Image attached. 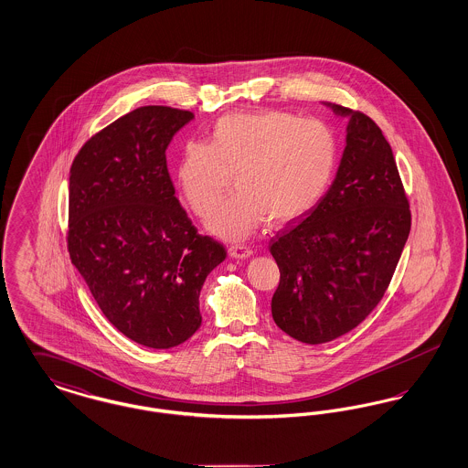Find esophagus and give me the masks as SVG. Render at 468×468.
Masks as SVG:
<instances>
[{
	"label": "esophagus",
	"mask_w": 468,
	"mask_h": 468,
	"mask_svg": "<svg viewBox=\"0 0 468 468\" xmlns=\"http://www.w3.org/2000/svg\"><path fill=\"white\" fill-rule=\"evenodd\" d=\"M228 254H229V258H233V260H245V258H250V256H252V249L244 244L229 245Z\"/></svg>",
	"instance_id": "esophagus-1"
}]
</instances>
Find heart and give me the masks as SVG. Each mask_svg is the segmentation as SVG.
I'll use <instances>...</instances> for the list:
<instances>
[{
  "instance_id": "heart-1",
  "label": "heart",
  "mask_w": 468,
  "mask_h": 468,
  "mask_svg": "<svg viewBox=\"0 0 468 468\" xmlns=\"http://www.w3.org/2000/svg\"><path fill=\"white\" fill-rule=\"evenodd\" d=\"M338 145L332 130L288 112H233L219 117L210 144L187 142L176 177L189 208L207 218L229 177L237 191L218 207L207 228L240 240L267 219L291 223L323 200L334 182Z\"/></svg>"
}]
</instances>
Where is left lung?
Masks as SVG:
<instances>
[{"mask_svg":"<svg viewBox=\"0 0 468 468\" xmlns=\"http://www.w3.org/2000/svg\"><path fill=\"white\" fill-rule=\"evenodd\" d=\"M324 105L347 119L336 176L307 218L270 244L281 270L273 321L312 346L351 332L378 307L410 231L409 201L380 128L361 112Z\"/></svg>","mask_w":468,"mask_h":468,"instance_id":"obj_1","label":"left lung"}]
</instances>
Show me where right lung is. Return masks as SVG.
<instances>
[{
    "instance_id": "right-lung-1",
    "label": "right lung",
    "mask_w": 468,
    "mask_h": 468,
    "mask_svg": "<svg viewBox=\"0 0 468 468\" xmlns=\"http://www.w3.org/2000/svg\"><path fill=\"white\" fill-rule=\"evenodd\" d=\"M191 112L149 105L84 144L69 170L68 250L112 324L170 349L201 324L200 291L226 250L180 207L166 149Z\"/></svg>"
}]
</instances>
